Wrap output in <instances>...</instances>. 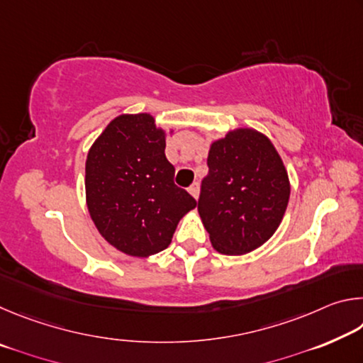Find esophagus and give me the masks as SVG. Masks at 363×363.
Here are the masks:
<instances>
[{
  "label": "esophagus",
  "instance_id": "1",
  "mask_svg": "<svg viewBox=\"0 0 363 363\" xmlns=\"http://www.w3.org/2000/svg\"><path fill=\"white\" fill-rule=\"evenodd\" d=\"M189 192H190V195L194 196V199H199V195H200V184L199 182H194L192 186L189 187Z\"/></svg>",
  "mask_w": 363,
  "mask_h": 363
}]
</instances>
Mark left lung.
<instances>
[{
	"mask_svg": "<svg viewBox=\"0 0 363 363\" xmlns=\"http://www.w3.org/2000/svg\"><path fill=\"white\" fill-rule=\"evenodd\" d=\"M208 168L199 213L213 248L230 256L259 248L279 229L290 200L274 144L259 131L237 128L211 144Z\"/></svg>",
	"mask_w": 363,
	"mask_h": 363,
	"instance_id": "1",
	"label": "left lung"
}]
</instances>
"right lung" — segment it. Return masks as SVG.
Wrapping results in <instances>:
<instances>
[{
  "instance_id": "right-lung-1",
  "label": "right lung",
  "mask_w": 363,
  "mask_h": 363,
  "mask_svg": "<svg viewBox=\"0 0 363 363\" xmlns=\"http://www.w3.org/2000/svg\"><path fill=\"white\" fill-rule=\"evenodd\" d=\"M173 133V131H171ZM167 133L150 113L113 118L86 158V205L106 240L136 257L168 248L182 216L196 206L174 184Z\"/></svg>"
}]
</instances>
